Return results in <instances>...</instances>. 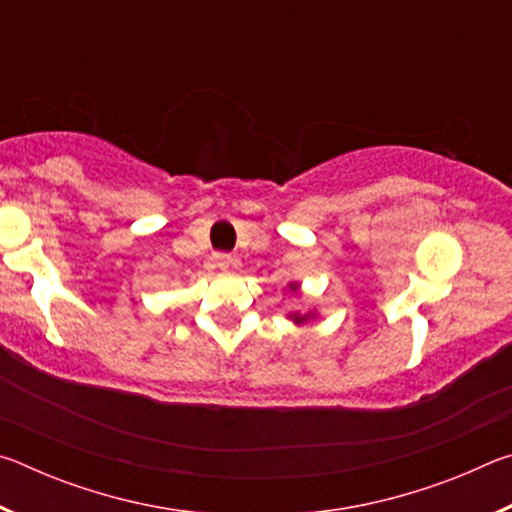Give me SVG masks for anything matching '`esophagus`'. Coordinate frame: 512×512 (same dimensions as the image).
Listing matches in <instances>:
<instances>
[{
    "label": "esophagus",
    "mask_w": 512,
    "mask_h": 512,
    "mask_svg": "<svg viewBox=\"0 0 512 512\" xmlns=\"http://www.w3.org/2000/svg\"><path fill=\"white\" fill-rule=\"evenodd\" d=\"M214 264L219 266V268H223V271H225V268L235 266V264H237V259L232 257L230 253H214Z\"/></svg>",
    "instance_id": "34e87169"
}]
</instances>
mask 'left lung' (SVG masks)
<instances>
[{
    "mask_svg": "<svg viewBox=\"0 0 512 512\" xmlns=\"http://www.w3.org/2000/svg\"><path fill=\"white\" fill-rule=\"evenodd\" d=\"M291 289H296V287H291ZM293 320H296V323H302V320H305V318H300V316H293Z\"/></svg>",
    "mask_w": 512,
    "mask_h": 512,
    "instance_id": "left-lung-1",
    "label": "left lung"
}]
</instances>
